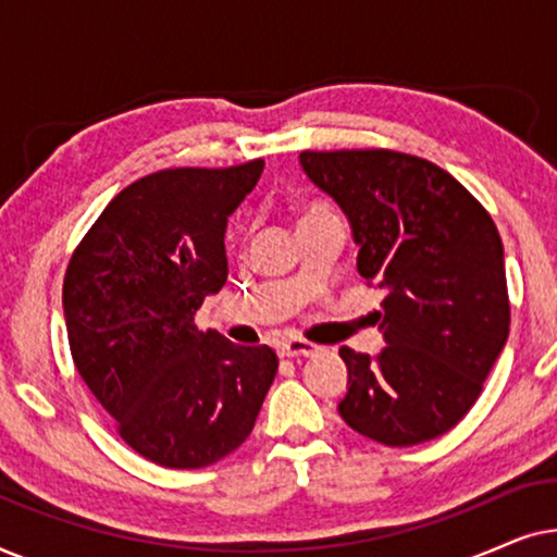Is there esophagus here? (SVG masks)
<instances>
[{"instance_id":"34e87169","label":"esophagus","mask_w":557,"mask_h":557,"mask_svg":"<svg viewBox=\"0 0 557 557\" xmlns=\"http://www.w3.org/2000/svg\"><path fill=\"white\" fill-rule=\"evenodd\" d=\"M319 347L311 345L307 339H299V337H288L278 345V355L281 357H311L317 355Z\"/></svg>"}]
</instances>
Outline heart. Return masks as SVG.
Listing matches in <instances>:
<instances>
[{
    "label": "heart",
    "mask_w": 557,
    "mask_h": 557,
    "mask_svg": "<svg viewBox=\"0 0 557 557\" xmlns=\"http://www.w3.org/2000/svg\"><path fill=\"white\" fill-rule=\"evenodd\" d=\"M314 212H324V208H309L307 215H314ZM307 215H304V218H307Z\"/></svg>",
    "instance_id": "b5f03b06"
}]
</instances>
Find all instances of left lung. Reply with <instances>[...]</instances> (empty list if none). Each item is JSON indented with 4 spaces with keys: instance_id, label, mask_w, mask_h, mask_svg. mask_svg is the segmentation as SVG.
<instances>
[{
    "instance_id": "obj_1",
    "label": "left lung",
    "mask_w": 557,
    "mask_h": 557,
    "mask_svg": "<svg viewBox=\"0 0 557 557\" xmlns=\"http://www.w3.org/2000/svg\"><path fill=\"white\" fill-rule=\"evenodd\" d=\"M299 164L345 212L360 276L385 292L375 311L385 347H339V416L385 446L441 436L474 406L509 334L490 212L441 166L400 151H301Z\"/></svg>"
}]
</instances>
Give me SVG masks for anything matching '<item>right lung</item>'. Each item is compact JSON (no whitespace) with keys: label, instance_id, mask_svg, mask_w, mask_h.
I'll list each match as a JSON object with an SVG mask.
<instances>
[{"label":"right lung","instance_id":"right-lung-1","mask_svg":"<svg viewBox=\"0 0 557 557\" xmlns=\"http://www.w3.org/2000/svg\"><path fill=\"white\" fill-rule=\"evenodd\" d=\"M263 159L227 170H164L113 197L67 265L63 314L73 362L121 438L166 469H202L253 431L276 377L269 345L200 332L205 296L227 281V218Z\"/></svg>","mask_w":557,"mask_h":557}]
</instances>
